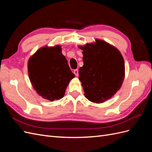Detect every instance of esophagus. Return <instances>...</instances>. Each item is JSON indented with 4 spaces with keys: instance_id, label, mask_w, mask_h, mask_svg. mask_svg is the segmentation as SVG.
<instances>
[{
    "instance_id": "34e87169",
    "label": "esophagus",
    "mask_w": 152,
    "mask_h": 152,
    "mask_svg": "<svg viewBox=\"0 0 152 152\" xmlns=\"http://www.w3.org/2000/svg\"><path fill=\"white\" fill-rule=\"evenodd\" d=\"M73 73H74L75 76L77 77L78 75H79V70H78V69H75V70H73Z\"/></svg>"
}]
</instances>
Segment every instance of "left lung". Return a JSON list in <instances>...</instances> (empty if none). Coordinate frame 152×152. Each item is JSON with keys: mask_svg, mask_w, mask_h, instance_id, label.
I'll list each match as a JSON object with an SVG mask.
<instances>
[{"mask_svg": "<svg viewBox=\"0 0 152 152\" xmlns=\"http://www.w3.org/2000/svg\"><path fill=\"white\" fill-rule=\"evenodd\" d=\"M83 50L84 65L79 68V79L86 98L101 103L110 99L120 89L125 72L121 53L104 41L96 39Z\"/></svg>", "mask_w": 152, "mask_h": 152, "instance_id": "1", "label": "left lung"}]
</instances>
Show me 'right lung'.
Here are the masks:
<instances>
[{
	"mask_svg": "<svg viewBox=\"0 0 152 152\" xmlns=\"http://www.w3.org/2000/svg\"><path fill=\"white\" fill-rule=\"evenodd\" d=\"M28 70L37 93L51 102L63 97L69 82L75 77L59 45L38 50L29 59Z\"/></svg>",
	"mask_w": 152,
	"mask_h": 152,
	"instance_id": "right-lung-1",
	"label": "right lung"
}]
</instances>
